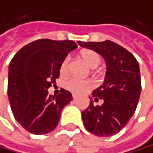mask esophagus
Masks as SVG:
<instances>
[{
  "instance_id": "1",
  "label": "esophagus",
  "mask_w": 153,
  "mask_h": 153,
  "mask_svg": "<svg viewBox=\"0 0 153 153\" xmlns=\"http://www.w3.org/2000/svg\"><path fill=\"white\" fill-rule=\"evenodd\" d=\"M76 97H77V95H76V94H72V98L73 99H75Z\"/></svg>"
}]
</instances>
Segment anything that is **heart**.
<instances>
[{"label":"heart","mask_w":153,"mask_h":153,"mask_svg":"<svg viewBox=\"0 0 153 153\" xmlns=\"http://www.w3.org/2000/svg\"><path fill=\"white\" fill-rule=\"evenodd\" d=\"M81 58L83 59L86 65L94 68L98 67V65H100V55L93 51L91 50H85L83 51L80 53ZM68 66H69V57H66L64 58V60L62 61L61 65H60V73L62 75H65L68 73ZM92 86V82L88 81V80H80L77 78H69L67 81H65L64 83V87L66 88L67 90L72 92V93H82L85 91L88 88H90Z\"/></svg>","instance_id":"heart-1"}]
</instances>
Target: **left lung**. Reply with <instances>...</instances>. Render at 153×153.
Returning a JSON list of instances; mask_svg holds the SVG:
<instances>
[{
  "instance_id": "left-lung-1",
  "label": "left lung",
  "mask_w": 153,
  "mask_h": 153,
  "mask_svg": "<svg viewBox=\"0 0 153 153\" xmlns=\"http://www.w3.org/2000/svg\"><path fill=\"white\" fill-rule=\"evenodd\" d=\"M80 46L100 54L106 63L103 84L92 92L97 102L90 100L89 106L82 112L84 126L97 136L114 135L126 126L134 114L141 93V78L135 57L113 41L82 42Z\"/></svg>"
}]
</instances>
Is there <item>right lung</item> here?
Listing matches in <instances>:
<instances>
[{"mask_svg": "<svg viewBox=\"0 0 153 153\" xmlns=\"http://www.w3.org/2000/svg\"><path fill=\"white\" fill-rule=\"evenodd\" d=\"M78 46L72 40L38 39L25 45L9 64L7 93L16 120L33 134L55 129L63 108L72 100L61 88L58 96L48 89L59 77L64 58Z\"/></svg>", "mask_w": 153, "mask_h": 153, "instance_id": "obj_1", "label": "right lung"}]
</instances>
